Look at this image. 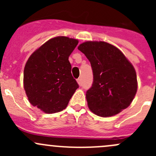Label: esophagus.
Listing matches in <instances>:
<instances>
[{"label": "esophagus", "mask_w": 156, "mask_h": 156, "mask_svg": "<svg viewBox=\"0 0 156 156\" xmlns=\"http://www.w3.org/2000/svg\"><path fill=\"white\" fill-rule=\"evenodd\" d=\"M77 81H78V84H79V85L81 86V78H78V79H77Z\"/></svg>", "instance_id": "1"}]
</instances>
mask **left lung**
<instances>
[{"mask_svg": "<svg viewBox=\"0 0 156 156\" xmlns=\"http://www.w3.org/2000/svg\"><path fill=\"white\" fill-rule=\"evenodd\" d=\"M90 61L94 75L86 93L90 111L101 117L117 115L130 106L136 90V74L120 50L104 41H87L78 48Z\"/></svg>", "mask_w": 156, "mask_h": 156, "instance_id": "obj_1", "label": "left lung"}]
</instances>
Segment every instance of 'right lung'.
<instances>
[{
  "label": "right lung",
  "mask_w": 156,
  "mask_h": 156,
  "mask_svg": "<svg viewBox=\"0 0 156 156\" xmlns=\"http://www.w3.org/2000/svg\"><path fill=\"white\" fill-rule=\"evenodd\" d=\"M78 41L59 36L50 39L30 56L23 84L30 103L45 113L65 109L78 84L71 73L69 56Z\"/></svg>",
  "instance_id": "right-lung-1"
}]
</instances>
